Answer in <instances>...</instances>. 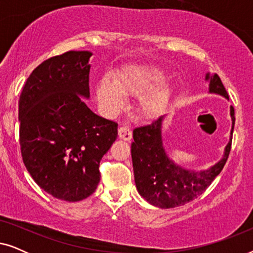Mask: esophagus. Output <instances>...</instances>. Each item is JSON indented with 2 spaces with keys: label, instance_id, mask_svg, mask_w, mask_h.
Returning <instances> with one entry per match:
<instances>
[{
  "label": "esophagus",
  "instance_id": "obj_1",
  "mask_svg": "<svg viewBox=\"0 0 253 253\" xmlns=\"http://www.w3.org/2000/svg\"><path fill=\"white\" fill-rule=\"evenodd\" d=\"M119 137L121 139L124 140H130L132 138V131L130 130L129 126H122L119 127Z\"/></svg>",
  "mask_w": 253,
  "mask_h": 253
}]
</instances>
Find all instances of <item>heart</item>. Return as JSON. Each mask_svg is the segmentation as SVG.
Returning a JSON list of instances; mask_svg holds the SVG:
<instances>
[{
	"label": "heart",
	"instance_id": "1",
	"mask_svg": "<svg viewBox=\"0 0 253 253\" xmlns=\"http://www.w3.org/2000/svg\"><path fill=\"white\" fill-rule=\"evenodd\" d=\"M169 78L164 69L153 65L129 67L114 77V83L103 78L96 88V98L107 113H116L124 105V95L141 96L139 110L144 116L155 117L168 105L171 89L162 85Z\"/></svg>",
	"mask_w": 253,
	"mask_h": 253
}]
</instances>
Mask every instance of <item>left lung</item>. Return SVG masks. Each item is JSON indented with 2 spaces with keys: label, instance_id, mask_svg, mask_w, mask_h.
I'll use <instances>...</instances> for the list:
<instances>
[{
  "label": "left lung",
  "instance_id": "8db88e82",
  "mask_svg": "<svg viewBox=\"0 0 253 253\" xmlns=\"http://www.w3.org/2000/svg\"><path fill=\"white\" fill-rule=\"evenodd\" d=\"M209 92L215 93L229 100L228 93L216 74L206 75ZM231 131L235 126L234 107L230 106ZM162 120L159 117L151 124L133 130L131 157L134 182L139 195L152 205L160 209H172L191 202L202 195L220 174L231 148V136L224 148L222 159L209 169L200 171L188 170L176 165L168 158L162 141Z\"/></svg>",
  "mask_w": 253,
  "mask_h": 253
}]
</instances>
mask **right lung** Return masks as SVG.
<instances>
[{
    "label": "right lung",
    "mask_w": 253,
    "mask_h": 253,
    "mask_svg": "<svg viewBox=\"0 0 253 253\" xmlns=\"http://www.w3.org/2000/svg\"><path fill=\"white\" fill-rule=\"evenodd\" d=\"M91 51L70 50L34 69L18 102L24 165L55 198L79 202L95 191L100 161L117 138V123L86 106Z\"/></svg>",
    "instance_id": "add662e5"
}]
</instances>
